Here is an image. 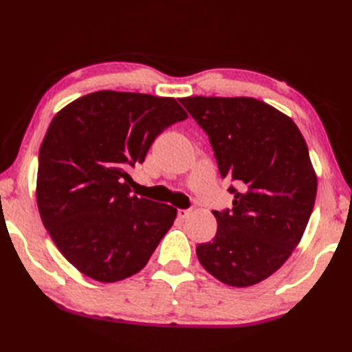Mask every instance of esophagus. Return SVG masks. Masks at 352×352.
<instances>
[{"label": "esophagus", "instance_id": "1", "mask_svg": "<svg viewBox=\"0 0 352 352\" xmlns=\"http://www.w3.org/2000/svg\"><path fill=\"white\" fill-rule=\"evenodd\" d=\"M190 212L192 210H189V208H178L177 214H178V218H180V219H186L190 214Z\"/></svg>", "mask_w": 352, "mask_h": 352}]
</instances>
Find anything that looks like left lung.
<instances>
[{
  "mask_svg": "<svg viewBox=\"0 0 352 352\" xmlns=\"http://www.w3.org/2000/svg\"><path fill=\"white\" fill-rule=\"evenodd\" d=\"M180 102L206 131L233 208L213 212L218 231L197 256L219 281L252 286L274 274L300 243L318 180L309 148L289 116L256 98L189 96Z\"/></svg>",
  "mask_w": 352,
  "mask_h": 352,
  "instance_id": "1",
  "label": "left lung"
}]
</instances>
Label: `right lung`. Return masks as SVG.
I'll use <instances>...</instances> for the list:
<instances>
[{
  "instance_id": "right-lung-1",
  "label": "right lung",
  "mask_w": 352,
  "mask_h": 352,
  "mask_svg": "<svg viewBox=\"0 0 352 352\" xmlns=\"http://www.w3.org/2000/svg\"><path fill=\"white\" fill-rule=\"evenodd\" d=\"M186 118L174 98L100 91L52 119L39 151L37 207L80 272L113 283L148 263L177 208L133 195L129 170L164 129Z\"/></svg>"
}]
</instances>
